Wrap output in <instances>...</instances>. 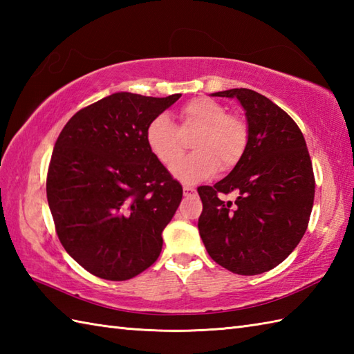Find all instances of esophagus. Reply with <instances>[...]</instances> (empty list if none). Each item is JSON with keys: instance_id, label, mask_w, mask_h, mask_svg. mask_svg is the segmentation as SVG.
Returning <instances> with one entry per match:
<instances>
[{"instance_id": "34e87169", "label": "esophagus", "mask_w": 354, "mask_h": 354, "mask_svg": "<svg viewBox=\"0 0 354 354\" xmlns=\"http://www.w3.org/2000/svg\"><path fill=\"white\" fill-rule=\"evenodd\" d=\"M183 192H184V196H190V194H193L194 192V187H189V185H184V189H183Z\"/></svg>"}]
</instances>
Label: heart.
Returning a JSON list of instances; mask_svg holds the SVG:
<instances>
[{"label":"heart","mask_w":354,"mask_h":354,"mask_svg":"<svg viewBox=\"0 0 354 354\" xmlns=\"http://www.w3.org/2000/svg\"><path fill=\"white\" fill-rule=\"evenodd\" d=\"M178 127L167 115H158L149 122L146 145L158 161L171 167L185 149L183 134L196 131L193 156L173 167V175L185 184H196L221 170H230L242 160L250 131L243 118L227 114L223 104L208 97H198L179 111Z\"/></svg>","instance_id":"1"}]
</instances>
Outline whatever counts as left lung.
Masks as SVG:
<instances>
[{
	"instance_id": "1",
	"label": "left lung",
	"mask_w": 354,
	"mask_h": 354,
	"mask_svg": "<svg viewBox=\"0 0 354 354\" xmlns=\"http://www.w3.org/2000/svg\"><path fill=\"white\" fill-rule=\"evenodd\" d=\"M213 97L237 99L250 141L242 160L213 187L198 189L202 242L217 265L239 275L270 270L295 250L309 225L315 178L297 123L268 97L234 88ZM238 193L235 205L218 198Z\"/></svg>"
}]
</instances>
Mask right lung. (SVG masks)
<instances>
[{
	"label": "right lung",
	"instance_id": "1",
	"mask_svg": "<svg viewBox=\"0 0 354 354\" xmlns=\"http://www.w3.org/2000/svg\"><path fill=\"white\" fill-rule=\"evenodd\" d=\"M179 97L111 94L76 112L59 135L48 207L65 251L95 277L129 280L160 257L183 187L150 153L145 132Z\"/></svg>",
	"mask_w": 354,
	"mask_h": 354
}]
</instances>
